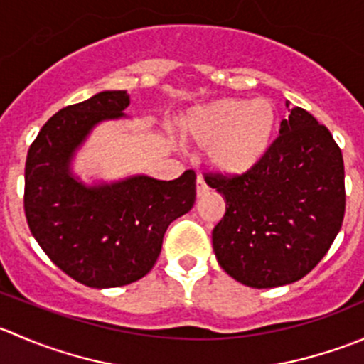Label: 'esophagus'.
I'll use <instances>...</instances> for the list:
<instances>
[{
	"label": "esophagus",
	"mask_w": 364,
	"mask_h": 364,
	"mask_svg": "<svg viewBox=\"0 0 364 364\" xmlns=\"http://www.w3.org/2000/svg\"><path fill=\"white\" fill-rule=\"evenodd\" d=\"M209 190V186L205 185L204 178L203 176H197V181H196V192H197V197H203L205 192Z\"/></svg>",
	"instance_id": "esophagus-1"
}]
</instances>
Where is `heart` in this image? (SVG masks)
Here are the masks:
<instances>
[{
    "mask_svg": "<svg viewBox=\"0 0 364 364\" xmlns=\"http://www.w3.org/2000/svg\"><path fill=\"white\" fill-rule=\"evenodd\" d=\"M280 127L278 107L269 98L227 97L190 109L181 121L183 139L208 149L215 171L241 176L267 156Z\"/></svg>",
    "mask_w": 364,
    "mask_h": 364,
    "instance_id": "b5f03b06",
    "label": "heart"
}]
</instances>
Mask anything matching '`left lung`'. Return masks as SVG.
I'll list each match as a JSON object with an SVG mask.
<instances>
[{
    "instance_id": "left-lung-1",
    "label": "left lung",
    "mask_w": 364,
    "mask_h": 364,
    "mask_svg": "<svg viewBox=\"0 0 364 364\" xmlns=\"http://www.w3.org/2000/svg\"><path fill=\"white\" fill-rule=\"evenodd\" d=\"M343 181V156L328 128L304 109H291L253 171L205 176L225 200V215L213 229L222 269L253 289L301 280L340 232Z\"/></svg>"
}]
</instances>
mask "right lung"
Instances as JSON below:
<instances>
[{
    "label": "right lung",
    "mask_w": 364,
    "mask_h": 364,
    "mask_svg": "<svg viewBox=\"0 0 364 364\" xmlns=\"http://www.w3.org/2000/svg\"><path fill=\"white\" fill-rule=\"evenodd\" d=\"M127 91H102L54 114L31 144L24 171L29 230L73 280L109 289L151 271L171 222L196 203V172L160 181L146 174L87 185L72 161L104 121L127 117Z\"/></svg>",
    "instance_id": "add662e5"
}]
</instances>
